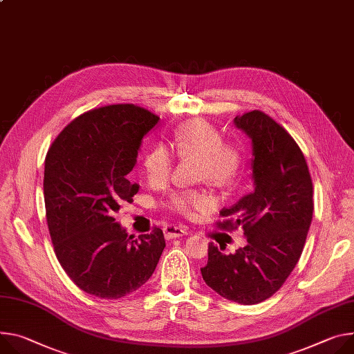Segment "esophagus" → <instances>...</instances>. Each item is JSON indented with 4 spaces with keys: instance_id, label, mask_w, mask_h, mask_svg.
I'll use <instances>...</instances> for the list:
<instances>
[{
    "instance_id": "1",
    "label": "esophagus",
    "mask_w": 354,
    "mask_h": 354,
    "mask_svg": "<svg viewBox=\"0 0 354 354\" xmlns=\"http://www.w3.org/2000/svg\"><path fill=\"white\" fill-rule=\"evenodd\" d=\"M164 232H165V237L168 240L187 234V229L185 226H182V224H168V226H165Z\"/></svg>"
}]
</instances>
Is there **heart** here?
Wrapping results in <instances>:
<instances>
[{
    "label": "heart",
    "mask_w": 354,
    "mask_h": 354,
    "mask_svg": "<svg viewBox=\"0 0 354 354\" xmlns=\"http://www.w3.org/2000/svg\"><path fill=\"white\" fill-rule=\"evenodd\" d=\"M174 148L180 158L199 159L201 178H207L214 183L232 180L239 169V151L224 142L220 133L205 120H190L182 124L175 133ZM142 167L151 183H165L174 169L172 152L165 145L156 144L145 152ZM167 206L190 217L212 210L214 201L205 190L185 189L172 194Z\"/></svg>",
    "instance_id": "heart-1"
}]
</instances>
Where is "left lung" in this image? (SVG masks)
Masks as SVG:
<instances>
[{"instance_id": "1", "label": "left lung", "mask_w": 354, "mask_h": 354, "mask_svg": "<svg viewBox=\"0 0 354 354\" xmlns=\"http://www.w3.org/2000/svg\"><path fill=\"white\" fill-rule=\"evenodd\" d=\"M252 140L254 189L220 210L216 226L243 227L247 245L234 252L209 243L205 282L243 305L272 297L295 268L313 212V186L305 156L285 128L260 110L234 118Z\"/></svg>"}]
</instances>
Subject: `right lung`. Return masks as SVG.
Here are the masks:
<instances>
[{
    "label": "right lung",
    "mask_w": 354,
    "mask_h": 354,
    "mask_svg": "<svg viewBox=\"0 0 354 354\" xmlns=\"http://www.w3.org/2000/svg\"><path fill=\"white\" fill-rule=\"evenodd\" d=\"M158 120L136 104L88 110L63 128L45 158L46 221L57 261L82 291L102 299L137 291L165 248L159 227L136 240L113 217L137 195L140 186L127 175Z\"/></svg>",
    "instance_id": "1"
}]
</instances>
